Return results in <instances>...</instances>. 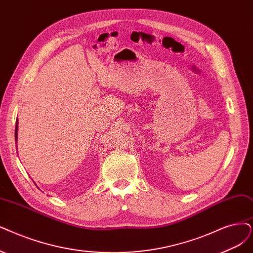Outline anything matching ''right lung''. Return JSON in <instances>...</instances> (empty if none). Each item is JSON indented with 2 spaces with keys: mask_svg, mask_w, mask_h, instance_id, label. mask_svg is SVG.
<instances>
[{
  "mask_svg": "<svg viewBox=\"0 0 253 253\" xmlns=\"http://www.w3.org/2000/svg\"><path fill=\"white\" fill-rule=\"evenodd\" d=\"M16 136H17V123H16V126H15V139H16Z\"/></svg>",
  "mask_w": 253,
  "mask_h": 253,
  "instance_id": "add662e5",
  "label": "right lung"
}]
</instances>
